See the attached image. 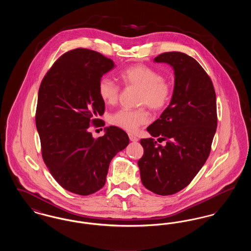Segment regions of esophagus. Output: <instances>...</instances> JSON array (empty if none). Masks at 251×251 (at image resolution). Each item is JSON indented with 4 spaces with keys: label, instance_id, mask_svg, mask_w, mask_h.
<instances>
[{
    "label": "esophagus",
    "instance_id": "34e87169",
    "mask_svg": "<svg viewBox=\"0 0 251 251\" xmlns=\"http://www.w3.org/2000/svg\"><path fill=\"white\" fill-rule=\"evenodd\" d=\"M129 138H130L131 142H137L138 141V138L136 136H134L133 134H131V133H129Z\"/></svg>",
    "mask_w": 251,
    "mask_h": 251
}]
</instances>
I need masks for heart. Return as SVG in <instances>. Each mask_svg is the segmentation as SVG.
Segmentation results:
<instances>
[{"mask_svg": "<svg viewBox=\"0 0 251 251\" xmlns=\"http://www.w3.org/2000/svg\"><path fill=\"white\" fill-rule=\"evenodd\" d=\"M120 78L126 86L139 88L138 104H146L155 111L166 106L170 86L154 69L143 64L132 65L120 72ZM98 93L106 104H114L120 97V85L104 76L99 81ZM110 122L126 131H135L139 126L149 122V113L144 107L122 108L110 116Z\"/></svg>", "mask_w": 251, "mask_h": 251, "instance_id": "obj_1", "label": "heart"}]
</instances>
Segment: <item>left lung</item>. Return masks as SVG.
Returning a JSON list of instances; mask_svg holds the SVG:
<instances>
[{
  "instance_id": "obj_1",
  "label": "left lung",
  "mask_w": 251,
  "mask_h": 251,
  "mask_svg": "<svg viewBox=\"0 0 251 251\" xmlns=\"http://www.w3.org/2000/svg\"><path fill=\"white\" fill-rule=\"evenodd\" d=\"M167 63L175 75L169 105L147 131L152 138L140 144L138 161L144 186L157 195H173L186 187L205 164L217 127L216 97L208 74L191 56L164 52L154 58ZM157 141H166L162 146Z\"/></svg>"
}]
</instances>
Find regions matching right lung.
<instances>
[{"label": "right lung", "instance_id": "right-lung-1", "mask_svg": "<svg viewBox=\"0 0 251 251\" xmlns=\"http://www.w3.org/2000/svg\"><path fill=\"white\" fill-rule=\"evenodd\" d=\"M115 68L113 60L87 49L60 56L43 78L36 106V130L44 163L60 185L87 196L103 187L113 157L129 144L116 126L95 139L90 125L104 126L98 118L105 104L98 93L102 75Z\"/></svg>", "mask_w": 251, "mask_h": 251}]
</instances>
